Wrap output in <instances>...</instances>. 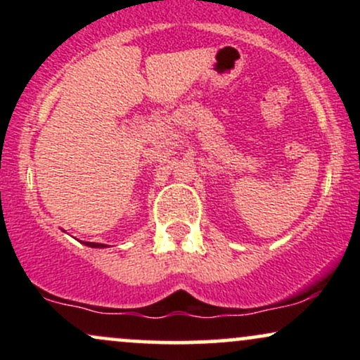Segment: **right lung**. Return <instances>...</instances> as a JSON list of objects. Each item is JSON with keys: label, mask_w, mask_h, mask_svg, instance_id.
<instances>
[{"label": "right lung", "mask_w": 360, "mask_h": 360, "mask_svg": "<svg viewBox=\"0 0 360 360\" xmlns=\"http://www.w3.org/2000/svg\"><path fill=\"white\" fill-rule=\"evenodd\" d=\"M82 243L88 247H93V249H103V247H106L105 243H94V242H82Z\"/></svg>", "instance_id": "right-lung-1"}]
</instances>
